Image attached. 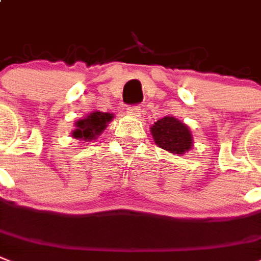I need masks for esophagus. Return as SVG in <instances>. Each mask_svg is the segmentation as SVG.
Instances as JSON below:
<instances>
[{
	"label": "esophagus",
	"mask_w": 261,
	"mask_h": 261,
	"mask_svg": "<svg viewBox=\"0 0 261 261\" xmlns=\"http://www.w3.org/2000/svg\"><path fill=\"white\" fill-rule=\"evenodd\" d=\"M127 115L131 116V118H138V116H141V107L139 106H133V107H128L127 109Z\"/></svg>",
	"instance_id": "34e87169"
}]
</instances>
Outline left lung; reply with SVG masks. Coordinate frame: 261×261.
<instances>
[{
	"label": "left lung",
	"instance_id": "1",
	"mask_svg": "<svg viewBox=\"0 0 261 261\" xmlns=\"http://www.w3.org/2000/svg\"><path fill=\"white\" fill-rule=\"evenodd\" d=\"M152 139L161 149L182 155L193 147L192 131L174 116L167 115L150 127Z\"/></svg>",
	"mask_w": 261,
	"mask_h": 261
}]
</instances>
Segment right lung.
Masks as SVG:
<instances>
[{"instance_id":"right-lung-1","label":"right lung","mask_w":261,"mask_h":261,"mask_svg":"<svg viewBox=\"0 0 261 261\" xmlns=\"http://www.w3.org/2000/svg\"><path fill=\"white\" fill-rule=\"evenodd\" d=\"M114 114L101 111H92L83 119L76 120L75 130L71 133V137L79 139L83 143L95 141L103 131L107 128L109 123L114 119Z\"/></svg>"}]
</instances>
